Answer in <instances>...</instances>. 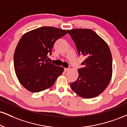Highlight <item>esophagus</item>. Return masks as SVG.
Returning a JSON list of instances; mask_svg holds the SVG:
<instances>
[{
	"mask_svg": "<svg viewBox=\"0 0 127 127\" xmlns=\"http://www.w3.org/2000/svg\"><path fill=\"white\" fill-rule=\"evenodd\" d=\"M68 70H69V68H64V71H68Z\"/></svg>",
	"mask_w": 127,
	"mask_h": 127,
	"instance_id": "esophagus-1",
	"label": "esophagus"
}]
</instances>
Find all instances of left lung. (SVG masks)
<instances>
[{
    "label": "left lung",
    "mask_w": 127,
    "mask_h": 127,
    "mask_svg": "<svg viewBox=\"0 0 127 127\" xmlns=\"http://www.w3.org/2000/svg\"><path fill=\"white\" fill-rule=\"evenodd\" d=\"M79 55L86 57L78 70L77 80L70 83L73 92L83 98L95 97L107 88L112 78V59L109 47L90 29L67 30Z\"/></svg>",
    "instance_id": "1"
}]
</instances>
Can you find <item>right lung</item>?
Listing matches in <instances>:
<instances>
[{
    "label": "right lung",
    "instance_id": "add662e5",
    "mask_svg": "<svg viewBox=\"0 0 127 127\" xmlns=\"http://www.w3.org/2000/svg\"><path fill=\"white\" fill-rule=\"evenodd\" d=\"M67 33L51 27L36 28L23 35L15 49L13 62L16 75L21 85L31 92L50 88L64 71L47 60L54 42Z\"/></svg>",
    "mask_w": 127,
    "mask_h": 127
}]
</instances>
